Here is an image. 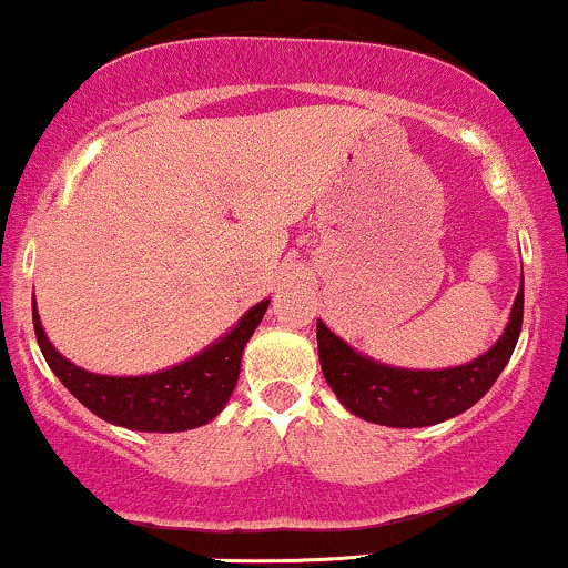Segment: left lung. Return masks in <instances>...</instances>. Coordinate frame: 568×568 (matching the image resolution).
Returning <instances> with one entry per match:
<instances>
[{
  "label": "left lung",
  "instance_id": "1",
  "mask_svg": "<svg viewBox=\"0 0 568 568\" xmlns=\"http://www.w3.org/2000/svg\"><path fill=\"white\" fill-rule=\"evenodd\" d=\"M523 326V280L507 328L488 353L450 369H398L353 351L317 321V355L332 390L361 420L390 428H423L450 420L494 388L513 358Z\"/></svg>",
  "mask_w": 568,
  "mask_h": 568
}]
</instances>
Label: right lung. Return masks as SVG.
Instances as JSON below:
<instances>
[{
    "label": "right lung",
    "mask_w": 568,
    "mask_h": 568,
    "mask_svg": "<svg viewBox=\"0 0 568 568\" xmlns=\"http://www.w3.org/2000/svg\"><path fill=\"white\" fill-rule=\"evenodd\" d=\"M266 307L270 298L247 310L232 332L223 334L199 355L164 372L140 377H110L80 369L51 345L34 302H31V315H34L37 345L45 355L48 366L83 407L112 426L172 434L204 426L226 407L240 379L242 351L251 342Z\"/></svg>",
    "instance_id": "add662e5"
}]
</instances>
